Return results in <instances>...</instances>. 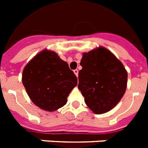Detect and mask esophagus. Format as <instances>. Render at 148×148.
Here are the masks:
<instances>
[{"mask_svg": "<svg viewBox=\"0 0 148 148\" xmlns=\"http://www.w3.org/2000/svg\"><path fill=\"white\" fill-rule=\"evenodd\" d=\"M73 72H74V73L75 74V75L78 77V75H79V70H78V69H75V70H74Z\"/></svg>", "mask_w": 148, "mask_h": 148, "instance_id": "esophagus-1", "label": "esophagus"}]
</instances>
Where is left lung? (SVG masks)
<instances>
[{
  "label": "left lung",
  "mask_w": 148,
  "mask_h": 148,
  "mask_svg": "<svg viewBox=\"0 0 148 148\" xmlns=\"http://www.w3.org/2000/svg\"><path fill=\"white\" fill-rule=\"evenodd\" d=\"M79 85L85 102L96 114L109 112L125 94L128 73L120 60L104 47L82 53Z\"/></svg>",
  "instance_id": "1"
}]
</instances>
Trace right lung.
Listing matches in <instances>:
<instances>
[{
    "instance_id": "add662e5",
    "label": "right lung",
    "mask_w": 148,
    "mask_h": 148,
    "mask_svg": "<svg viewBox=\"0 0 148 148\" xmlns=\"http://www.w3.org/2000/svg\"><path fill=\"white\" fill-rule=\"evenodd\" d=\"M22 82L33 103L53 112L63 107L78 80L68 63L57 53L45 49L24 67Z\"/></svg>"
}]
</instances>
